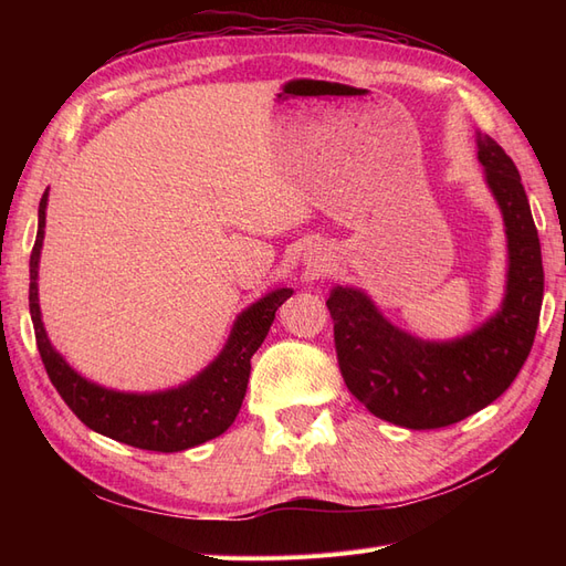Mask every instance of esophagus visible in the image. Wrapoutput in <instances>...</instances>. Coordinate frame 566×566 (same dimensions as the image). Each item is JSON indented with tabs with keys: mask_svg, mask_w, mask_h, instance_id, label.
Listing matches in <instances>:
<instances>
[{
	"mask_svg": "<svg viewBox=\"0 0 566 566\" xmlns=\"http://www.w3.org/2000/svg\"><path fill=\"white\" fill-rule=\"evenodd\" d=\"M306 266H310V271H314V273L323 271L325 266H328V252H325L323 248L310 250V254H306Z\"/></svg>",
	"mask_w": 566,
	"mask_h": 566,
	"instance_id": "obj_1",
	"label": "esophagus"
}]
</instances>
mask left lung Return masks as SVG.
I'll return each mask as SVG.
<instances>
[{"mask_svg": "<svg viewBox=\"0 0 566 566\" xmlns=\"http://www.w3.org/2000/svg\"><path fill=\"white\" fill-rule=\"evenodd\" d=\"M486 184L501 205L510 271L501 312L455 342H422L394 328L358 290L328 297L335 352L347 389L380 420L437 430L486 408L517 378L534 347L543 260L522 177L489 134L476 136Z\"/></svg>", "mask_w": 566, "mask_h": 566, "instance_id": "obj_1", "label": "left lung"}]
</instances>
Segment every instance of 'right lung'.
<instances>
[{
  "mask_svg": "<svg viewBox=\"0 0 566 566\" xmlns=\"http://www.w3.org/2000/svg\"><path fill=\"white\" fill-rule=\"evenodd\" d=\"M44 208L46 193L40 200L38 241L30 254V316L32 325H35L38 349L49 380L67 408L90 430L144 451H186L224 434L245 399L250 358L260 349L273 318H276V310L293 295V290H273L238 316L224 352L188 385L158 394H123L104 389L80 378L63 361L61 354L49 345L44 333L38 304V262L44 238Z\"/></svg>",
  "mask_w": 566,
  "mask_h": 566,
  "instance_id": "right-lung-1",
  "label": "right lung"
}]
</instances>
